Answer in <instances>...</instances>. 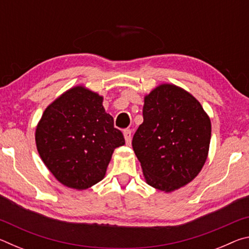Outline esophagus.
Listing matches in <instances>:
<instances>
[{"instance_id": "obj_1", "label": "esophagus", "mask_w": 249, "mask_h": 249, "mask_svg": "<svg viewBox=\"0 0 249 249\" xmlns=\"http://www.w3.org/2000/svg\"><path fill=\"white\" fill-rule=\"evenodd\" d=\"M123 134H124V138H125L126 145H129L130 142H132V130H130V129H125Z\"/></svg>"}]
</instances>
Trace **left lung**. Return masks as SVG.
I'll list each match as a JSON object with an SVG mask.
<instances>
[{"label":"left lung","mask_w":249,"mask_h":249,"mask_svg":"<svg viewBox=\"0 0 249 249\" xmlns=\"http://www.w3.org/2000/svg\"><path fill=\"white\" fill-rule=\"evenodd\" d=\"M144 122L132 142L146 182L163 192L184 187L206 161L211 121L199 101L170 83L145 95Z\"/></svg>","instance_id":"left-lung-1"}]
</instances>
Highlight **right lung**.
Returning a JSON list of instances; mask_svg holds the SVG:
<instances>
[{"label": "right lung", "mask_w": 249, "mask_h": 249, "mask_svg": "<svg viewBox=\"0 0 249 249\" xmlns=\"http://www.w3.org/2000/svg\"><path fill=\"white\" fill-rule=\"evenodd\" d=\"M103 96L83 86L64 92L43 113L35 133L38 154L66 187L86 190L104 178L113 151L125 144Z\"/></svg>", "instance_id": "right-lung-1"}]
</instances>
